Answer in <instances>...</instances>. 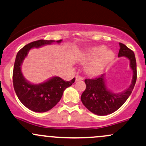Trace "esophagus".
Wrapping results in <instances>:
<instances>
[{"label": "esophagus", "instance_id": "esophagus-1", "mask_svg": "<svg viewBox=\"0 0 146 146\" xmlns=\"http://www.w3.org/2000/svg\"><path fill=\"white\" fill-rule=\"evenodd\" d=\"M80 80H83V78H82L78 75H77L76 77V81H80Z\"/></svg>", "mask_w": 146, "mask_h": 146}]
</instances>
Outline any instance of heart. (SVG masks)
<instances>
[{"instance_id": "obj_1", "label": "heart", "mask_w": 146, "mask_h": 146, "mask_svg": "<svg viewBox=\"0 0 146 146\" xmlns=\"http://www.w3.org/2000/svg\"><path fill=\"white\" fill-rule=\"evenodd\" d=\"M105 49V46H94L85 50L81 56L82 62H89L85 67L86 73L90 76H96L102 72L106 66L113 60L114 54L111 50Z\"/></svg>"}]
</instances>
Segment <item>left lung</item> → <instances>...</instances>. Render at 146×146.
<instances>
[{"label":"left lung","mask_w":146,"mask_h":146,"mask_svg":"<svg viewBox=\"0 0 146 146\" xmlns=\"http://www.w3.org/2000/svg\"><path fill=\"white\" fill-rule=\"evenodd\" d=\"M118 57H125L129 60V67L133 72L131 84L125 90L113 93L107 88L105 75L95 79H86V89L81 96L83 105L89 111L99 116L110 114L118 110L127 100L137 81V62L134 52L125 44L119 43Z\"/></svg>","instance_id":"left-lung-1"}]
</instances>
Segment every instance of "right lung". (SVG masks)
Instances as JSON below:
<instances>
[{
	"mask_svg": "<svg viewBox=\"0 0 146 146\" xmlns=\"http://www.w3.org/2000/svg\"><path fill=\"white\" fill-rule=\"evenodd\" d=\"M62 40H38L25 45L16 57L13 70V85L16 94L21 103L35 112H46L55 107L62 98L64 91L74 83L75 78L64 81L60 77H52L40 84L30 83L24 78L21 71L23 60L32 48H39L53 43L60 44Z\"/></svg>",
	"mask_w": 146,
	"mask_h": 146,
	"instance_id": "add662e5",
	"label": "right lung"
}]
</instances>
